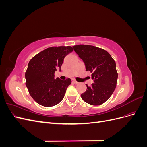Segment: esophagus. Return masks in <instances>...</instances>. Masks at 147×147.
Wrapping results in <instances>:
<instances>
[{
    "mask_svg": "<svg viewBox=\"0 0 147 147\" xmlns=\"http://www.w3.org/2000/svg\"><path fill=\"white\" fill-rule=\"evenodd\" d=\"M72 82H73L74 83H75V84H77V83H78V82H77L76 80H72Z\"/></svg>",
    "mask_w": 147,
    "mask_h": 147,
    "instance_id": "esophagus-1",
    "label": "esophagus"
}]
</instances>
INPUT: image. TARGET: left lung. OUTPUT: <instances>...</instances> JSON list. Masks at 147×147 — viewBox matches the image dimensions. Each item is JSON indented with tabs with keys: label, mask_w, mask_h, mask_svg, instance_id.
<instances>
[{
	"label": "left lung",
	"mask_w": 147,
	"mask_h": 147,
	"mask_svg": "<svg viewBox=\"0 0 147 147\" xmlns=\"http://www.w3.org/2000/svg\"><path fill=\"white\" fill-rule=\"evenodd\" d=\"M75 52L82 59L86 71H90L94 83L81 94L86 103L99 105L112 96L117 86L118 73L116 63L109 53L103 49L92 45H78L73 47Z\"/></svg>",
	"instance_id": "obj_1"
}]
</instances>
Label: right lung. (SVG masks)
Instances as JSON below:
<instances>
[{
  "label": "right lung",
  "mask_w": 147,
  "mask_h": 147,
  "mask_svg": "<svg viewBox=\"0 0 147 147\" xmlns=\"http://www.w3.org/2000/svg\"><path fill=\"white\" fill-rule=\"evenodd\" d=\"M73 51L72 47L48 48L30 59L25 74L26 85L33 99L44 107H52L63 99L71 80L55 78V72L61 70L64 57Z\"/></svg>",
  "instance_id": "1"
}]
</instances>
